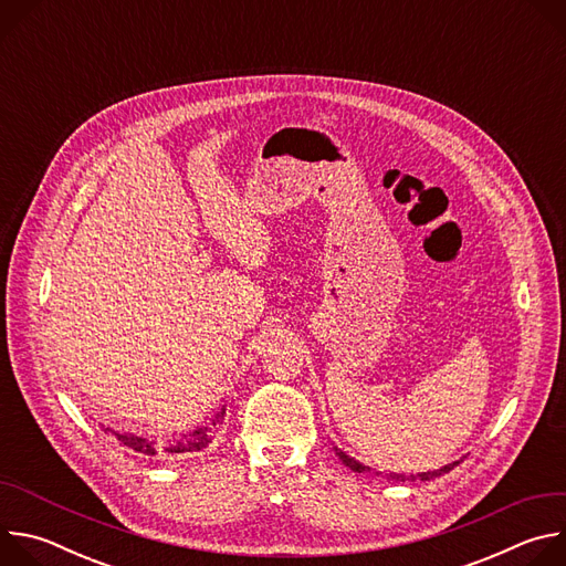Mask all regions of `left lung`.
Returning a JSON list of instances; mask_svg holds the SVG:
<instances>
[{
    "label": "left lung",
    "mask_w": 566,
    "mask_h": 566,
    "mask_svg": "<svg viewBox=\"0 0 566 566\" xmlns=\"http://www.w3.org/2000/svg\"><path fill=\"white\" fill-rule=\"evenodd\" d=\"M334 450H336V454L340 457V461H343L345 465H349L354 472H376L374 468L363 465L360 461L352 459V457H349V454H345L343 450H338V448H334ZM457 463H459V461L448 463V465H443V468H439V470H428V472H419V474H396V472H389V476H391L394 481H430V479H434V476H441L443 472H450ZM376 474H378V472H376Z\"/></svg>",
    "instance_id": "left-lung-1"
}]
</instances>
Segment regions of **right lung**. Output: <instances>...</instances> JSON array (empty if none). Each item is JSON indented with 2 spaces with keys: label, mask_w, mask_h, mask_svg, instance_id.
Returning <instances> with one entry per match:
<instances>
[{
  "label": "right lung",
  "mask_w": 566,
  "mask_h": 566,
  "mask_svg": "<svg viewBox=\"0 0 566 566\" xmlns=\"http://www.w3.org/2000/svg\"><path fill=\"white\" fill-rule=\"evenodd\" d=\"M223 415H226V408H221V410L212 417V421H210L208 426L197 428V430H192L190 434H184V437L170 441V443L166 446V452H170V454H186V452L203 450L208 443H212V432H214V428L219 426V421L223 419ZM107 432H112L123 446H127V448H132V450H136V452H140V454H156V452H158V443L151 441V439L136 437V434H120V432H114V430H109V428H107Z\"/></svg>",
  "instance_id": "1"
}]
</instances>
